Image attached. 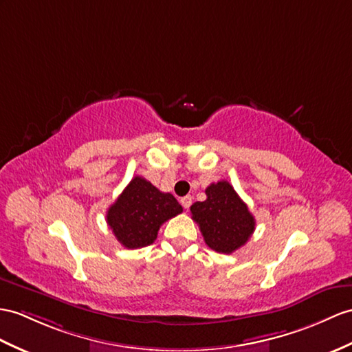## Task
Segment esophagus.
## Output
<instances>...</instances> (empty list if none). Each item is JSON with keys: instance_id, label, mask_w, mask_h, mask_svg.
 I'll return each instance as SVG.
<instances>
[{"instance_id": "esophagus-1", "label": "esophagus", "mask_w": 352, "mask_h": 352, "mask_svg": "<svg viewBox=\"0 0 352 352\" xmlns=\"http://www.w3.org/2000/svg\"><path fill=\"white\" fill-rule=\"evenodd\" d=\"M181 203L185 209H190V206L192 204V197L191 195H185L181 199Z\"/></svg>"}]
</instances>
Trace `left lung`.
I'll return each instance as SVG.
<instances>
[{
  "label": "left lung",
  "mask_w": 352,
  "mask_h": 352,
  "mask_svg": "<svg viewBox=\"0 0 352 352\" xmlns=\"http://www.w3.org/2000/svg\"><path fill=\"white\" fill-rule=\"evenodd\" d=\"M208 199L191 206L204 242L219 254H231L243 246L255 230V219L246 203L227 181L206 188Z\"/></svg>",
  "instance_id": "left-lung-1"
}]
</instances>
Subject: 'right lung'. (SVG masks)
<instances>
[{"mask_svg":"<svg viewBox=\"0 0 352 352\" xmlns=\"http://www.w3.org/2000/svg\"><path fill=\"white\" fill-rule=\"evenodd\" d=\"M181 212L182 206L170 192L135 176L110 206L106 219L119 243L137 250L155 242L160 227Z\"/></svg>","mask_w":352,"mask_h":352,"instance_id":"right-lung-1","label":"right lung"}]
</instances>
